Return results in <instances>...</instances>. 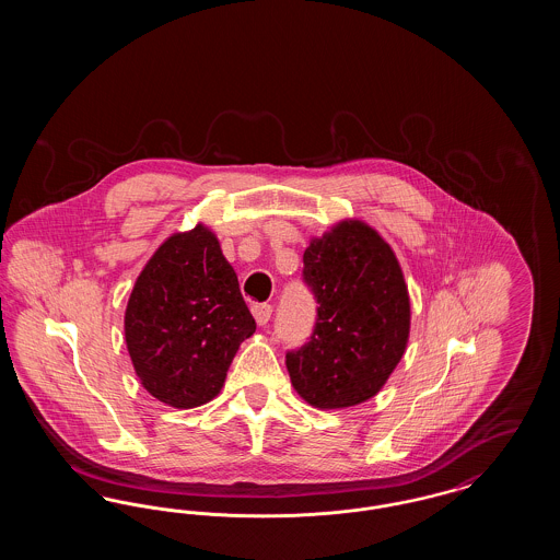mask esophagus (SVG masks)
Instances as JSON below:
<instances>
[{
    "mask_svg": "<svg viewBox=\"0 0 560 560\" xmlns=\"http://www.w3.org/2000/svg\"><path fill=\"white\" fill-rule=\"evenodd\" d=\"M252 313H254V319L258 325H267L270 315H272V306L270 304H254Z\"/></svg>",
    "mask_w": 560,
    "mask_h": 560,
    "instance_id": "obj_1",
    "label": "esophagus"
}]
</instances>
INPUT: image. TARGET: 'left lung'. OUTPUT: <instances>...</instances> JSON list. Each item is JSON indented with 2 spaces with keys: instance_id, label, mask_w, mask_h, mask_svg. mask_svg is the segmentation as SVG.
<instances>
[{
  "instance_id": "left-lung-1",
  "label": "left lung",
  "mask_w": 560,
  "mask_h": 560,
  "mask_svg": "<svg viewBox=\"0 0 560 560\" xmlns=\"http://www.w3.org/2000/svg\"><path fill=\"white\" fill-rule=\"evenodd\" d=\"M317 300L315 329L285 354L295 393L319 409L372 399L409 340V293L390 245L361 220H342L304 252Z\"/></svg>"
}]
</instances>
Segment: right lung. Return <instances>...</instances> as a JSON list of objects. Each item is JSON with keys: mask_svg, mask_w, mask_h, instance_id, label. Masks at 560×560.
I'll use <instances>...</instances> for the list:
<instances>
[{"mask_svg": "<svg viewBox=\"0 0 560 560\" xmlns=\"http://www.w3.org/2000/svg\"><path fill=\"white\" fill-rule=\"evenodd\" d=\"M254 331L237 275L203 224L161 243L126 308L136 375L155 399L176 409L212 400Z\"/></svg>", "mask_w": 560, "mask_h": 560, "instance_id": "obj_1", "label": "right lung"}]
</instances>
